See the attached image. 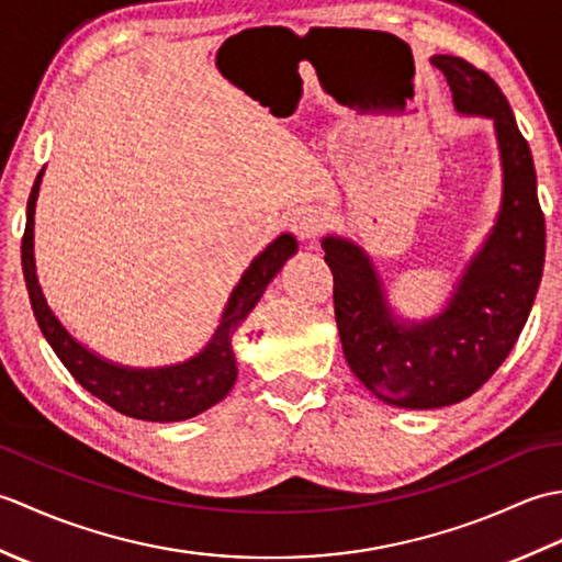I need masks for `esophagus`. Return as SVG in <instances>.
Listing matches in <instances>:
<instances>
[{
  "label": "esophagus",
  "instance_id": "1",
  "mask_svg": "<svg viewBox=\"0 0 562 562\" xmlns=\"http://www.w3.org/2000/svg\"><path fill=\"white\" fill-rule=\"evenodd\" d=\"M292 232L302 238V241H312L324 229V214L312 205H300L290 214Z\"/></svg>",
  "mask_w": 562,
  "mask_h": 562
}]
</instances>
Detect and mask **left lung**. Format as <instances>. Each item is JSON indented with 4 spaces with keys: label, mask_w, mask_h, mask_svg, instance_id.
Instances as JSON below:
<instances>
[{
    "label": "left lung",
    "mask_w": 562,
    "mask_h": 562,
    "mask_svg": "<svg viewBox=\"0 0 562 562\" xmlns=\"http://www.w3.org/2000/svg\"><path fill=\"white\" fill-rule=\"evenodd\" d=\"M453 109L495 123L503 166V202L483 248L432 318L403 321L386 302L384 282L362 246L326 236L321 246L333 272V304L352 374L379 401L429 411L479 391L515 348L539 292L546 222L536 169L505 93L483 69L461 57L435 55Z\"/></svg>",
    "instance_id": "left-lung-1"
}]
</instances>
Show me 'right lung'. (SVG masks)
<instances>
[{
    "mask_svg": "<svg viewBox=\"0 0 562 562\" xmlns=\"http://www.w3.org/2000/svg\"><path fill=\"white\" fill-rule=\"evenodd\" d=\"M41 181L43 171L35 176L26 205L21 266L35 321H38L43 336L50 342L55 355L69 369V374L93 396L109 403L111 408L127 417H137V420L178 423L217 405L232 391L236 381V357L232 350L234 330L241 326L250 308L258 304L270 280L284 266V260L296 254V238L292 234H280L262 254L254 258L234 288L229 302H226L212 340L195 357H190V360L181 364L157 369L123 367L103 360V357L87 350L81 342L71 338L45 302L33 258V214Z\"/></svg>",
    "mask_w": 562,
    "mask_h": 562,
    "instance_id": "obj_1",
    "label": "right lung"
}]
</instances>
